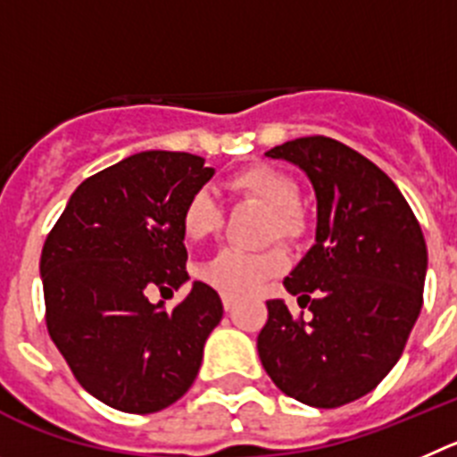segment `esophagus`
<instances>
[{"label": "esophagus", "instance_id": "obj_1", "mask_svg": "<svg viewBox=\"0 0 457 457\" xmlns=\"http://www.w3.org/2000/svg\"><path fill=\"white\" fill-rule=\"evenodd\" d=\"M223 307H225V312H232L234 310V298H232V295H225L223 294Z\"/></svg>", "mask_w": 457, "mask_h": 457}]
</instances>
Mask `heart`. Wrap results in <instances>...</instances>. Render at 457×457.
<instances>
[{"instance_id":"obj_1","label":"heart","mask_w":457,"mask_h":457,"mask_svg":"<svg viewBox=\"0 0 457 457\" xmlns=\"http://www.w3.org/2000/svg\"><path fill=\"white\" fill-rule=\"evenodd\" d=\"M225 187L238 203H254L269 209V237L298 241L307 232V213L298 204V182L269 163H250L228 175ZM223 229V213L207 191H195L182 209V232L188 241H207ZM287 269L282 250L248 254L225 250L203 269L209 287L232 298L257 294L262 287Z\"/></svg>"}]
</instances>
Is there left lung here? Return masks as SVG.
I'll return each instance as SVG.
<instances>
[{"label": "left lung", "instance_id": "left-lung-1", "mask_svg": "<svg viewBox=\"0 0 457 457\" xmlns=\"http://www.w3.org/2000/svg\"><path fill=\"white\" fill-rule=\"evenodd\" d=\"M266 154L307 172L319 223L316 244L285 279L312 314L269 300L259 360L287 396L339 408L376 389L408 344L428 266L421 225L396 184L335 138L303 137Z\"/></svg>", "mask_w": 457, "mask_h": 457}]
</instances>
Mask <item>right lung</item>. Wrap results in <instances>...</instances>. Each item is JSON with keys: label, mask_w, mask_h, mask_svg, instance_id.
<instances>
[{"label": "right lung", "mask_w": 457, "mask_h": 457, "mask_svg": "<svg viewBox=\"0 0 457 457\" xmlns=\"http://www.w3.org/2000/svg\"><path fill=\"white\" fill-rule=\"evenodd\" d=\"M213 175L188 152H138L77 187L45 238V323L81 387L111 408L150 414L182 398L220 323L204 282L166 310L147 294L188 279L182 209Z\"/></svg>", "instance_id": "add662e5"}]
</instances>
